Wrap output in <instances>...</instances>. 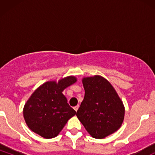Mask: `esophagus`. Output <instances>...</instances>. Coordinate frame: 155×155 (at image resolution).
<instances>
[{"mask_svg":"<svg viewBox=\"0 0 155 155\" xmlns=\"http://www.w3.org/2000/svg\"><path fill=\"white\" fill-rule=\"evenodd\" d=\"M79 105H77V106H74V110H75L76 111H77V110L79 109Z\"/></svg>","mask_w":155,"mask_h":155,"instance_id":"esophagus-1","label":"esophagus"}]
</instances>
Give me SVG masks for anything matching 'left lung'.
Listing matches in <instances>:
<instances>
[{
  "instance_id": "8db88e82",
  "label": "left lung",
  "mask_w": 155,
  "mask_h": 155,
  "mask_svg": "<svg viewBox=\"0 0 155 155\" xmlns=\"http://www.w3.org/2000/svg\"><path fill=\"white\" fill-rule=\"evenodd\" d=\"M84 97L76 116L95 138H104L122 125L124 108L112 85L100 76L84 78Z\"/></svg>"
}]
</instances>
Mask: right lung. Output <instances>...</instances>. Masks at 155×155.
<instances>
[{"instance_id":"1","label":"right lung","mask_w":155,"mask_h":155,"mask_svg":"<svg viewBox=\"0 0 155 155\" xmlns=\"http://www.w3.org/2000/svg\"><path fill=\"white\" fill-rule=\"evenodd\" d=\"M76 81L74 76H68L58 83L47 81L32 94L23 110L25 120L32 131L45 138L59 134L68 120L76 114L62 92Z\"/></svg>"}]
</instances>
